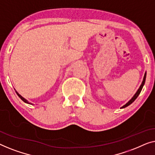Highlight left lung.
<instances>
[{
	"label": "left lung",
	"mask_w": 155,
	"mask_h": 155,
	"mask_svg": "<svg viewBox=\"0 0 155 155\" xmlns=\"http://www.w3.org/2000/svg\"><path fill=\"white\" fill-rule=\"evenodd\" d=\"M145 78H146V73L145 74V76H144V78H143V82H142V84L140 85V88H139V89L138 90V91H137L136 92V94L134 95V96L132 97L131 99H130L129 101H128L127 103H126L125 105H124L123 107H121V108H124V107H126L127 106H128V105H130V104L132 103V102H134V100H136L137 97H138V96L139 95V94H140V92H141V91H142V89H143V86H144V84H145Z\"/></svg>",
	"instance_id": "left-lung-1"
}]
</instances>
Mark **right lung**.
<instances>
[{
  "mask_svg": "<svg viewBox=\"0 0 155 155\" xmlns=\"http://www.w3.org/2000/svg\"><path fill=\"white\" fill-rule=\"evenodd\" d=\"M16 93H17V95H18V96H19V97H20V98H21V100H22L24 102H26V103H29V104H31V103H29V102H28L27 100H26V99H25V98H24V97H23L22 96H21V95H19V93L17 92V91H16Z\"/></svg>",
  "mask_w": 155,
  "mask_h": 155,
  "instance_id": "1",
  "label": "right lung"
}]
</instances>
